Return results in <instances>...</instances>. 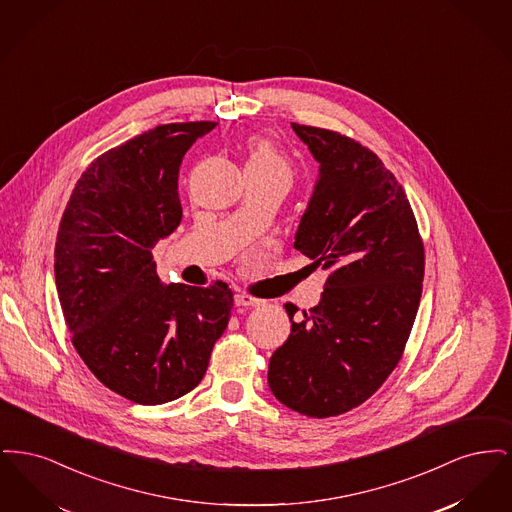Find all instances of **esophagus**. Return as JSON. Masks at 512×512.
<instances>
[{"label":"esophagus","mask_w":512,"mask_h":512,"mask_svg":"<svg viewBox=\"0 0 512 512\" xmlns=\"http://www.w3.org/2000/svg\"><path fill=\"white\" fill-rule=\"evenodd\" d=\"M234 303H236V307H259V305H261V299L251 297V295H247V293H236V295H234Z\"/></svg>","instance_id":"esophagus-1"}]
</instances>
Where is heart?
I'll list each match as a JSON object with an SVG mask.
<instances>
[{
    "label": "heart",
    "instance_id": "obj_1",
    "mask_svg": "<svg viewBox=\"0 0 512 512\" xmlns=\"http://www.w3.org/2000/svg\"><path fill=\"white\" fill-rule=\"evenodd\" d=\"M245 171L265 172V174H282L290 178V165L282 153L263 138H251L247 144V161Z\"/></svg>",
    "mask_w": 512,
    "mask_h": 512
}]
</instances>
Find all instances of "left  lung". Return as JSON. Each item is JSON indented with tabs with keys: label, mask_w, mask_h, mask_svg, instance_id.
<instances>
[{
	"label": "left lung",
	"mask_w": 512,
	"mask_h": 512,
	"mask_svg": "<svg viewBox=\"0 0 512 512\" xmlns=\"http://www.w3.org/2000/svg\"><path fill=\"white\" fill-rule=\"evenodd\" d=\"M318 163L293 247L328 270L324 292L268 363L274 397L297 413H347L378 390L409 340L424 280L411 203L368 147L292 124Z\"/></svg>",
	"instance_id": "left-lung-1"
}]
</instances>
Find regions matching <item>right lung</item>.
Returning a JSON list of instances; mask_svg holds the SVG:
<instances>
[{
    "label": "right lung",
    "instance_id": "obj_1",
    "mask_svg": "<svg viewBox=\"0 0 512 512\" xmlns=\"http://www.w3.org/2000/svg\"><path fill=\"white\" fill-rule=\"evenodd\" d=\"M215 126L161 124L99 155L59 224L55 286L74 349L105 388L140 405L194 390L230 320L224 282L165 286L151 255L182 220V159Z\"/></svg>",
    "mask_w": 512,
    "mask_h": 512
}]
</instances>
